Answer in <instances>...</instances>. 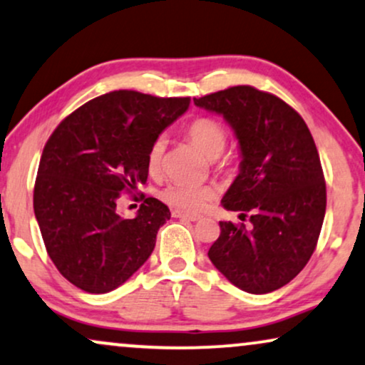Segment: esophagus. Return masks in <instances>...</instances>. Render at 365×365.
<instances>
[{
  "label": "esophagus",
  "instance_id": "esophagus-1",
  "mask_svg": "<svg viewBox=\"0 0 365 365\" xmlns=\"http://www.w3.org/2000/svg\"><path fill=\"white\" fill-rule=\"evenodd\" d=\"M173 217H174V218H182V220H187V222H197V220L203 218V217H200V215L184 213V211H179V210H174V211H173Z\"/></svg>",
  "mask_w": 365,
  "mask_h": 365
}]
</instances>
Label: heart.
Here are the masks:
<instances>
[{
  "instance_id": "b5f03b06",
  "label": "heart",
  "mask_w": 365,
  "mask_h": 365,
  "mask_svg": "<svg viewBox=\"0 0 365 365\" xmlns=\"http://www.w3.org/2000/svg\"><path fill=\"white\" fill-rule=\"evenodd\" d=\"M187 138L200 148L201 152L210 159L218 160L227 148L228 133L220 121L213 118H196L186 127ZM165 147L168 140L164 135H159L147 154L148 170L157 174L164 162ZM217 196V187L213 184H187V182H169L164 190L160 191V197L165 203L174 206V208L186 211V213H197L203 211L213 197Z\"/></svg>"
}]
</instances>
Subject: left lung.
Listing matches in <instances>:
<instances>
[{
  "instance_id": "8db88e82",
  "label": "left lung",
  "mask_w": 365,
  "mask_h": 365,
  "mask_svg": "<svg viewBox=\"0 0 365 365\" xmlns=\"http://www.w3.org/2000/svg\"><path fill=\"white\" fill-rule=\"evenodd\" d=\"M195 105L222 115L235 133L240 173L222 205L250 213L252 223L220 222L208 257L242 291H276L308 264L325 218L327 186L312 133L281 98L252 86L195 98Z\"/></svg>"
}]
</instances>
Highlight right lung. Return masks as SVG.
Returning a JSON list of instances; mask_svg holds the SVG:
<instances>
[{
  "label": "right lung",
  "mask_w": 365,
  "mask_h": 365,
  "mask_svg": "<svg viewBox=\"0 0 365 365\" xmlns=\"http://www.w3.org/2000/svg\"><path fill=\"white\" fill-rule=\"evenodd\" d=\"M190 98L111 91L61 121L45 143L34 210L48 257L79 289L103 294L150 257L170 211L145 197L132 220L116 203L148 175L152 142L190 108Z\"/></svg>",
  "instance_id": "add662e5"
}]
</instances>
